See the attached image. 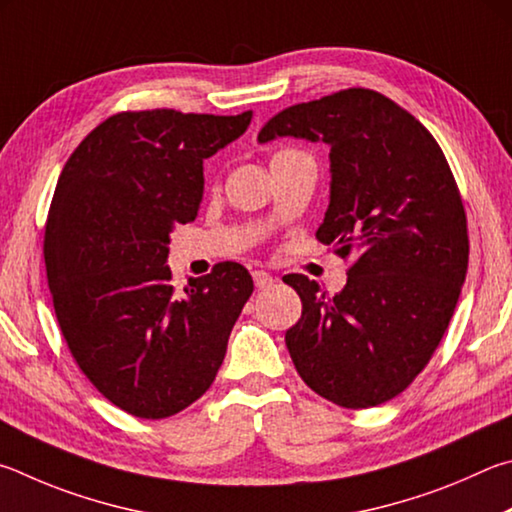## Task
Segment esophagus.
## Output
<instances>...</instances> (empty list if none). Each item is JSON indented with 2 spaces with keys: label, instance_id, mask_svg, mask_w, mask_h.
Wrapping results in <instances>:
<instances>
[{
  "label": "esophagus",
  "instance_id": "esophagus-1",
  "mask_svg": "<svg viewBox=\"0 0 512 512\" xmlns=\"http://www.w3.org/2000/svg\"><path fill=\"white\" fill-rule=\"evenodd\" d=\"M251 276H254V283H256V288H272L274 285V276L270 274V272H265V270H254L251 272Z\"/></svg>",
  "mask_w": 512,
  "mask_h": 512
}]
</instances>
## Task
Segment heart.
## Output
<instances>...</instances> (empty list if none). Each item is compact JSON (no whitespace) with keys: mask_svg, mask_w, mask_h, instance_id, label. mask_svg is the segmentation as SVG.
<instances>
[{"mask_svg":"<svg viewBox=\"0 0 512 512\" xmlns=\"http://www.w3.org/2000/svg\"><path fill=\"white\" fill-rule=\"evenodd\" d=\"M281 152H288V150H281ZM281 152H276V155H281Z\"/></svg>","mask_w":512,"mask_h":512,"instance_id":"1","label":"heart"}]
</instances>
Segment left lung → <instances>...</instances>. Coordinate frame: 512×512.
Wrapping results in <instances>:
<instances>
[{
  "label": "left lung",
  "mask_w": 512,
  "mask_h": 512,
  "mask_svg": "<svg viewBox=\"0 0 512 512\" xmlns=\"http://www.w3.org/2000/svg\"><path fill=\"white\" fill-rule=\"evenodd\" d=\"M276 137L330 146L317 240L351 258L335 297L308 276H285L303 306L285 344L321 398L378 407L416 380L450 326L470 256L459 186L432 132L373 89L285 107L258 132L263 143Z\"/></svg>",
  "instance_id": "obj_1"
}]
</instances>
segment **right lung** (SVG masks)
<instances>
[{
	"instance_id": "1",
	"label": "right lung",
	"mask_w": 512,
	"mask_h": 512,
	"mask_svg": "<svg viewBox=\"0 0 512 512\" xmlns=\"http://www.w3.org/2000/svg\"><path fill=\"white\" fill-rule=\"evenodd\" d=\"M251 112H119L87 134L58 177L44 227L53 310L78 369L146 420L175 416L211 387L254 281L240 263L177 292L168 242L195 220L204 159Z\"/></svg>"
}]
</instances>
